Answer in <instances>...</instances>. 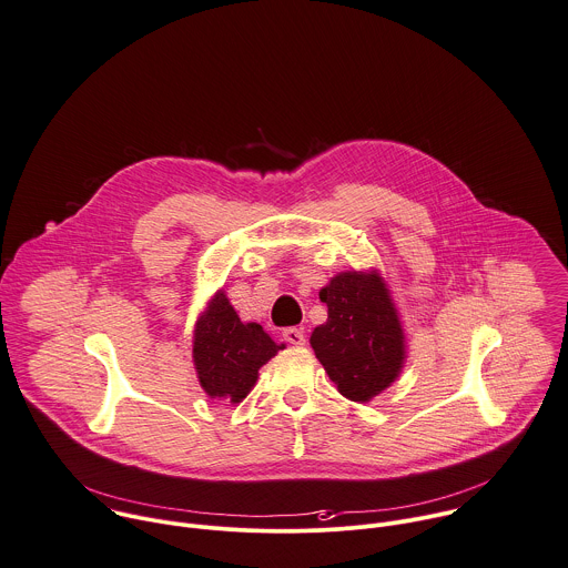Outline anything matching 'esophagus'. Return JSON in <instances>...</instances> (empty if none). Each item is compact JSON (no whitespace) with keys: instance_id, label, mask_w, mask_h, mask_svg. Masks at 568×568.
I'll return each mask as SVG.
<instances>
[{"instance_id":"esophagus-1","label":"esophagus","mask_w":568,"mask_h":568,"mask_svg":"<svg viewBox=\"0 0 568 568\" xmlns=\"http://www.w3.org/2000/svg\"><path fill=\"white\" fill-rule=\"evenodd\" d=\"M283 338H285V343H290V345H305V332H303V329H296V327L283 329Z\"/></svg>"}]
</instances>
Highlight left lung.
<instances>
[{
  "instance_id": "left-lung-1",
  "label": "left lung",
  "mask_w": 568,
  "mask_h": 568,
  "mask_svg": "<svg viewBox=\"0 0 568 568\" xmlns=\"http://www.w3.org/2000/svg\"><path fill=\"white\" fill-rule=\"evenodd\" d=\"M327 323L312 332V347L338 392L367 403L400 374L405 341L396 307L378 274L343 272L321 290Z\"/></svg>"
}]
</instances>
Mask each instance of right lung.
Masks as SVG:
<instances>
[{
    "instance_id": "1",
    "label": "right lung",
    "mask_w": 568,
    "mask_h": 568,
    "mask_svg": "<svg viewBox=\"0 0 568 568\" xmlns=\"http://www.w3.org/2000/svg\"><path fill=\"white\" fill-rule=\"evenodd\" d=\"M281 347L256 323H241L227 296L219 292L194 329V365L210 398L241 403L258 369Z\"/></svg>"
}]
</instances>
